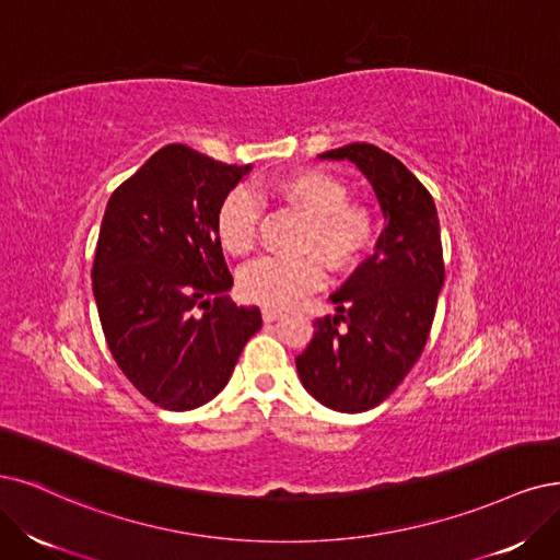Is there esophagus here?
<instances>
[{"label": "esophagus", "instance_id": "obj_1", "mask_svg": "<svg viewBox=\"0 0 560 560\" xmlns=\"http://www.w3.org/2000/svg\"><path fill=\"white\" fill-rule=\"evenodd\" d=\"M283 316V312H279V308H272V306H265L262 308V320L265 323H275V320H279Z\"/></svg>", "mask_w": 560, "mask_h": 560}]
</instances>
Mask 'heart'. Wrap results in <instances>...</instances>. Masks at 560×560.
<instances>
[{"label":"heart","instance_id":"b5f03b06","mask_svg":"<svg viewBox=\"0 0 560 560\" xmlns=\"http://www.w3.org/2000/svg\"><path fill=\"white\" fill-rule=\"evenodd\" d=\"M267 191L306 219L298 252L302 258H260L240 275V291L262 306L298 304L323 283L320 260L332 272L353 269L374 248L378 214L374 207L353 202L348 184L323 168H302L269 182ZM260 200L240 186L228 194L217 212V237L225 254L246 256L260 235Z\"/></svg>","mask_w":560,"mask_h":560}]
</instances>
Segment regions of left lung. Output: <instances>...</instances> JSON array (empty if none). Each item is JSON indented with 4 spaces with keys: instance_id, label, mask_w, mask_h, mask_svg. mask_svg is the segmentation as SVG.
<instances>
[{
    "instance_id": "1",
    "label": "left lung",
    "mask_w": 560,
    "mask_h": 560,
    "mask_svg": "<svg viewBox=\"0 0 560 560\" xmlns=\"http://www.w3.org/2000/svg\"><path fill=\"white\" fill-rule=\"evenodd\" d=\"M318 156L353 161L387 225L376 252L332 295L337 316L314 320V339L295 364L323 406L362 412L399 387L427 346L445 281L441 223L427 186L376 144L350 142Z\"/></svg>"
}]
</instances>
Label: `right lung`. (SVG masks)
<instances>
[{"label":"right lung","mask_w":560,"mask_h":560,"mask_svg":"<svg viewBox=\"0 0 560 560\" xmlns=\"http://www.w3.org/2000/svg\"><path fill=\"white\" fill-rule=\"evenodd\" d=\"M248 168L165 144L103 214L92 265L103 335L121 374L159 408L214 399L262 325L258 306L225 295L233 277L217 237L219 205Z\"/></svg>","instance_id":"right-lung-1"}]
</instances>
